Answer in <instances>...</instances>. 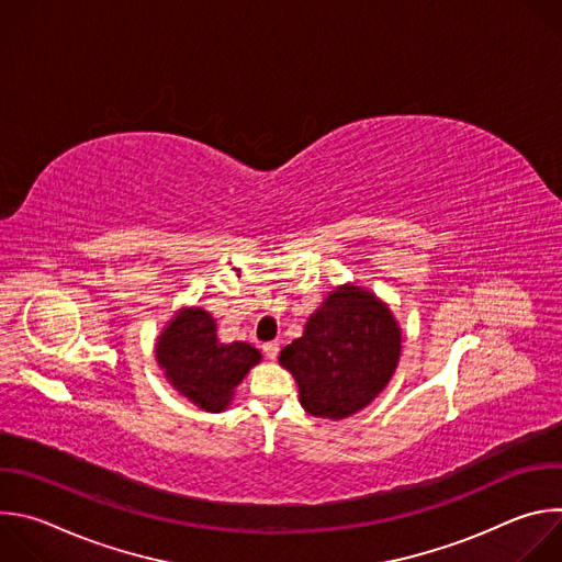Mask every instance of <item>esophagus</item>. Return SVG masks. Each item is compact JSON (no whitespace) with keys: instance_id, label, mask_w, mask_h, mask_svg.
<instances>
[{"instance_id":"obj_1","label":"esophagus","mask_w":562,"mask_h":562,"mask_svg":"<svg viewBox=\"0 0 562 562\" xmlns=\"http://www.w3.org/2000/svg\"><path fill=\"white\" fill-rule=\"evenodd\" d=\"M262 351H265V356H267L269 360H276L278 353H280V345H278V342H265V345H262Z\"/></svg>"}]
</instances>
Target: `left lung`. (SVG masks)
<instances>
[{"instance_id": "obj_1", "label": "left lung", "mask_w": 562, "mask_h": 562, "mask_svg": "<svg viewBox=\"0 0 562 562\" xmlns=\"http://www.w3.org/2000/svg\"><path fill=\"white\" fill-rule=\"evenodd\" d=\"M400 327L371 291L345 284L331 291L304 325L302 338L280 351V364L315 418L342 420L375 400L400 360Z\"/></svg>"}]
</instances>
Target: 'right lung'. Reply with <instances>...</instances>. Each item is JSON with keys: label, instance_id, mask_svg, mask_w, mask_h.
<instances>
[{"label": "right lung", "instance_id": "add662e5", "mask_svg": "<svg viewBox=\"0 0 562 562\" xmlns=\"http://www.w3.org/2000/svg\"><path fill=\"white\" fill-rule=\"evenodd\" d=\"M215 319L200 306L178 311L155 345V358L167 380L206 412H224L235 386L262 356L247 342L217 340Z\"/></svg>", "mask_w": 562, "mask_h": 562}]
</instances>
